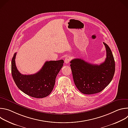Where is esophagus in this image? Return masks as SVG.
Returning a JSON list of instances; mask_svg holds the SVG:
<instances>
[{
    "mask_svg": "<svg viewBox=\"0 0 128 128\" xmlns=\"http://www.w3.org/2000/svg\"><path fill=\"white\" fill-rule=\"evenodd\" d=\"M70 60H71V57L70 56H68V57H66V58L64 60V62L66 64H68V63H69Z\"/></svg>",
    "mask_w": 128,
    "mask_h": 128,
    "instance_id": "esophagus-1",
    "label": "esophagus"
}]
</instances>
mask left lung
Listing matches in <instances>:
<instances>
[{
  "instance_id": "1",
  "label": "left lung",
  "mask_w": 128,
  "mask_h": 128,
  "mask_svg": "<svg viewBox=\"0 0 128 128\" xmlns=\"http://www.w3.org/2000/svg\"><path fill=\"white\" fill-rule=\"evenodd\" d=\"M106 58L100 65L88 63L82 59L70 61V66L74 84L78 89L84 94H94L104 89L112 80L115 72V62L112 52L103 42Z\"/></svg>"
}]
</instances>
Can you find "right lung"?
<instances>
[{
	"mask_svg": "<svg viewBox=\"0 0 128 128\" xmlns=\"http://www.w3.org/2000/svg\"><path fill=\"white\" fill-rule=\"evenodd\" d=\"M15 52L12 60V74L14 80L23 93L36 98L48 96L53 90L57 76L63 67L64 61H46L37 73L31 75L22 74L16 68Z\"/></svg>",
	"mask_w": 128,
	"mask_h": 128,
	"instance_id": "1",
	"label": "right lung"
}]
</instances>
